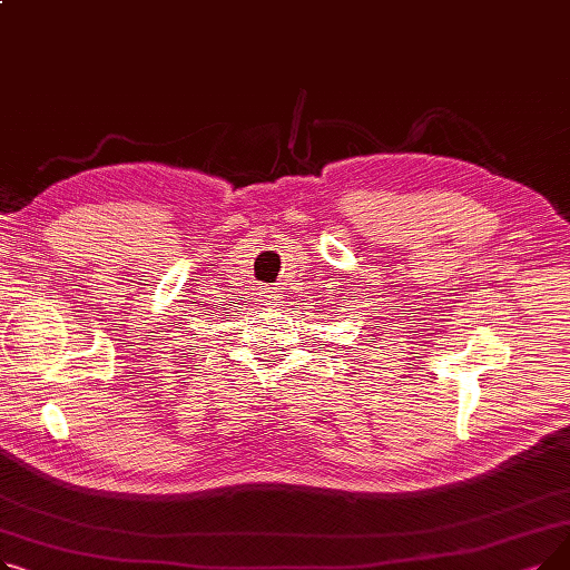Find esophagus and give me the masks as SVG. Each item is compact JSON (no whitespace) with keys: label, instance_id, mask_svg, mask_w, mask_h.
Returning a JSON list of instances; mask_svg holds the SVG:
<instances>
[{"label":"esophagus","instance_id":"34e87169","mask_svg":"<svg viewBox=\"0 0 570 570\" xmlns=\"http://www.w3.org/2000/svg\"><path fill=\"white\" fill-rule=\"evenodd\" d=\"M273 301H275V291H269V295H267V305L273 303Z\"/></svg>","mask_w":570,"mask_h":570}]
</instances>
